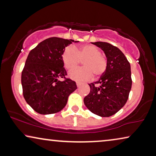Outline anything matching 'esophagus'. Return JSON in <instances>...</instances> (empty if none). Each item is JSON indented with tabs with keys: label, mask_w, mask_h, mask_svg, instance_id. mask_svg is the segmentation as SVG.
Returning a JSON list of instances; mask_svg holds the SVG:
<instances>
[{
	"label": "esophagus",
	"mask_w": 156,
	"mask_h": 156,
	"mask_svg": "<svg viewBox=\"0 0 156 156\" xmlns=\"http://www.w3.org/2000/svg\"><path fill=\"white\" fill-rule=\"evenodd\" d=\"M76 86H77V87H78V88H79V87H80L81 83H79V82H76Z\"/></svg>",
	"instance_id": "34e87169"
}]
</instances>
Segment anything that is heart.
I'll use <instances>...</instances> for the list:
<instances>
[{
	"label": "heart",
	"mask_w": 156,
	"mask_h": 156,
	"mask_svg": "<svg viewBox=\"0 0 156 156\" xmlns=\"http://www.w3.org/2000/svg\"><path fill=\"white\" fill-rule=\"evenodd\" d=\"M65 67L73 69L83 61V67L69 72V76L78 82H85L93 77V74L100 76L107 68V60L101 55V51L93 45H85L77 51L74 46H69L62 55Z\"/></svg>",
	"instance_id": "1"
}]
</instances>
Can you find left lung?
Listing matches in <instances>:
<instances>
[{"instance_id": "8db88e82", "label": "left lung", "mask_w": 156, "mask_h": 156, "mask_svg": "<svg viewBox=\"0 0 156 156\" xmlns=\"http://www.w3.org/2000/svg\"><path fill=\"white\" fill-rule=\"evenodd\" d=\"M104 52L107 68L98 81L89 83L91 90L83 103L94 114L110 117L119 111L127 101L132 88L131 67L118 48L106 42H94Z\"/></svg>"}]
</instances>
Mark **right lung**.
Wrapping results in <instances>:
<instances>
[{
  "label": "right lung",
  "mask_w": 156,
  "mask_h": 156,
  "mask_svg": "<svg viewBox=\"0 0 156 156\" xmlns=\"http://www.w3.org/2000/svg\"><path fill=\"white\" fill-rule=\"evenodd\" d=\"M74 41L51 37L43 41L29 52L22 73V86L27 103L38 113L53 114L66 105L69 95L76 89V82L65 78L62 55Z\"/></svg>",
  "instance_id": "obj_1"
}]
</instances>
